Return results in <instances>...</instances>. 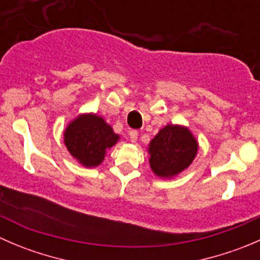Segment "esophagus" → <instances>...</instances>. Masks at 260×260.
<instances>
[{
  "label": "esophagus",
  "instance_id": "esophagus-1",
  "mask_svg": "<svg viewBox=\"0 0 260 260\" xmlns=\"http://www.w3.org/2000/svg\"><path fill=\"white\" fill-rule=\"evenodd\" d=\"M131 142H136L138 140V131H131L129 132Z\"/></svg>",
  "mask_w": 260,
  "mask_h": 260
}]
</instances>
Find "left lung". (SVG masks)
<instances>
[{"mask_svg": "<svg viewBox=\"0 0 260 260\" xmlns=\"http://www.w3.org/2000/svg\"><path fill=\"white\" fill-rule=\"evenodd\" d=\"M149 164L157 176L172 177L187 169L198 152V142L187 128L166 125L149 143Z\"/></svg>", "mask_w": 260, "mask_h": 260, "instance_id": "left-lung-1", "label": "left lung"}]
</instances>
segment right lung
Here are the masks:
<instances>
[{
    "label": "right lung",
    "mask_w": 260,
    "mask_h": 260,
    "mask_svg": "<svg viewBox=\"0 0 260 260\" xmlns=\"http://www.w3.org/2000/svg\"><path fill=\"white\" fill-rule=\"evenodd\" d=\"M118 138L111 125L95 114L80 115L64 133V142L72 156L86 167L98 166Z\"/></svg>",
    "instance_id": "right-lung-1"
}]
</instances>
